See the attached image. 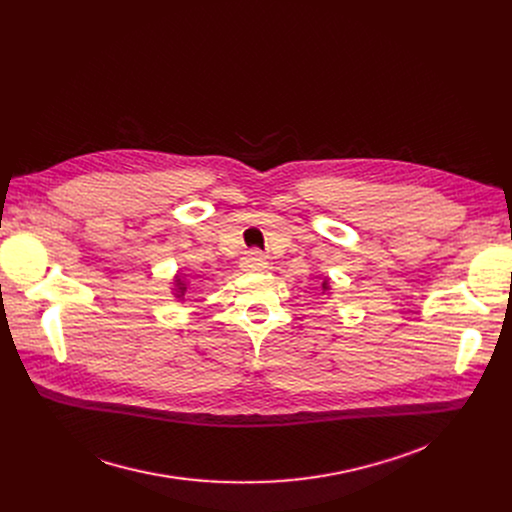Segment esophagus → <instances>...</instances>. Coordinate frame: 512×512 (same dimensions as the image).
<instances>
[{"instance_id":"obj_1","label":"esophagus","mask_w":512,"mask_h":512,"mask_svg":"<svg viewBox=\"0 0 512 512\" xmlns=\"http://www.w3.org/2000/svg\"><path fill=\"white\" fill-rule=\"evenodd\" d=\"M245 271H265L267 267H269V263H267V259L261 255V253H251V255H247L245 259H243V265H241Z\"/></svg>"}]
</instances>
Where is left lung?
<instances>
[{
    "label": "left lung",
    "instance_id": "1",
    "mask_svg": "<svg viewBox=\"0 0 512 512\" xmlns=\"http://www.w3.org/2000/svg\"><path fill=\"white\" fill-rule=\"evenodd\" d=\"M320 287H322V294H324V296H328V298L332 296V279H330L328 275L324 277V281H322Z\"/></svg>",
    "mask_w": 512,
    "mask_h": 512
}]
</instances>
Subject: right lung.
<instances>
[{
  "instance_id": "add662e5",
  "label": "right lung",
  "mask_w": 512,
  "mask_h": 512,
  "mask_svg": "<svg viewBox=\"0 0 512 512\" xmlns=\"http://www.w3.org/2000/svg\"><path fill=\"white\" fill-rule=\"evenodd\" d=\"M172 296H174V300L176 302H180V304H184L186 302V296H188V289H190V281L186 279V273H182V271H176V275L172 277ZM196 302H200V300H196Z\"/></svg>"
}]
</instances>
